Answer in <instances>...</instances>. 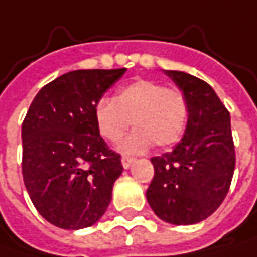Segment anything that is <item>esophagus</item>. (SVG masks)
Listing matches in <instances>:
<instances>
[{"instance_id": "1", "label": "esophagus", "mask_w": 257, "mask_h": 257, "mask_svg": "<svg viewBox=\"0 0 257 257\" xmlns=\"http://www.w3.org/2000/svg\"><path fill=\"white\" fill-rule=\"evenodd\" d=\"M135 159L132 158V156H127V155H122L121 156V164H122V167L124 168H130V165H132V162H133Z\"/></svg>"}]
</instances>
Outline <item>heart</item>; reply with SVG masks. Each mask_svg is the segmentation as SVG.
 Masks as SVG:
<instances>
[{"instance_id": "1", "label": "heart", "mask_w": 257, "mask_h": 257, "mask_svg": "<svg viewBox=\"0 0 257 257\" xmlns=\"http://www.w3.org/2000/svg\"><path fill=\"white\" fill-rule=\"evenodd\" d=\"M189 119V102L183 90L151 79H139L121 87L114 101L102 98L95 106V121L102 138L118 142L128 127H136L124 142V152H143L175 145Z\"/></svg>"}]
</instances>
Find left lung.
<instances>
[{
	"label": "left lung",
	"mask_w": 257,
	"mask_h": 257,
	"mask_svg": "<svg viewBox=\"0 0 257 257\" xmlns=\"http://www.w3.org/2000/svg\"><path fill=\"white\" fill-rule=\"evenodd\" d=\"M165 74L184 92L189 119L174 149L151 159L155 174L146 197L162 221L190 225L211 216L229 190L235 168L231 118L208 83L184 71Z\"/></svg>",
	"instance_id": "obj_1"
}]
</instances>
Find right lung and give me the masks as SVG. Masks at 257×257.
<instances>
[{
    "label": "right lung",
    "mask_w": 257,
    "mask_h": 257,
    "mask_svg": "<svg viewBox=\"0 0 257 257\" xmlns=\"http://www.w3.org/2000/svg\"><path fill=\"white\" fill-rule=\"evenodd\" d=\"M125 68L76 70L45 84L22 124V173L32 203L64 229L93 225L122 173L121 155L99 135L95 106Z\"/></svg>",
    "instance_id": "right-lung-1"
}]
</instances>
